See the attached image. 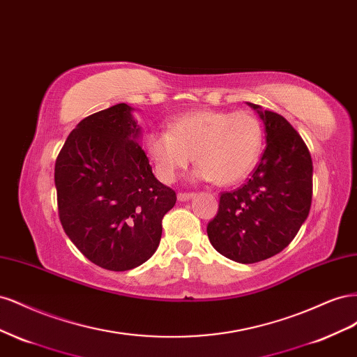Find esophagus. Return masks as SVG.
I'll list each match as a JSON object with an SVG mask.
<instances>
[{"mask_svg": "<svg viewBox=\"0 0 357 357\" xmlns=\"http://www.w3.org/2000/svg\"><path fill=\"white\" fill-rule=\"evenodd\" d=\"M193 197H195V193H193V192H180L177 195L178 201H189Z\"/></svg>", "mask_w": 357, "mask_h": 357, "instance_id": "1", "label": "esophagus"}]
</instances>
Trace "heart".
I'll list each match as a JSON object with an SVG mask.
<instances>
[{
	"mask_svg": "<svg viewBox=\"0 0 357 357\" xmlns=\"http://www.w3.org/2000/svg\"><path fill=\"white\" fill-rule=\"evenodd\" d=\"M143 147L156 176L172 183L192 159L195 177L231 186L253 169L262 149V126L247 112L197 110L176 117L168 131L150 129Z\"/></svg>",
	"mask_w": 357,
	"mask_h": 357,
	"instance_id": "heart-1",
	"label": "heart"
}]
</instances>
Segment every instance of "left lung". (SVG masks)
I'll use <instances>...</instances> for the list:
<instances>
[{
  "label": "left lung",
  "instance_id": "8db88e82",
  "mask_svg": "<svg viewBox=\"0 0 357 357\" xmlns=\"http://www.w3.org/2000/svg\"><path fill=\"white\" fill-rule=\"evenodd\" d=\"M265 125L266 147L250 178L220 193L208 223L213 247L240 264L280 253L305 222L312 198V160L304 139L283 116L248 102Z\"/></svg>",
  "mask_w": 357,
  "mask_h": 357
}]
</instances>
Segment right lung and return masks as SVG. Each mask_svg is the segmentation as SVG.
I'll return each instance as SVG.
<instances>
[{
    "instance_id": "add662e5",
    "label": "right lung",
    "mask_w": 357,
    "mask_h": 357,
    "mask_svg": "<svg viewBox=\"0 0 357 357\" xmlns=\"http://www.w3.org/2000/svg\"><path fill=\"white\" fill-rule=\"evenodd\" d=\"M128 104L75 126L55 164L59 220L91 262L128 271L152 257L177 197L153 176Z\"/></svg>"
}]
</instances>
